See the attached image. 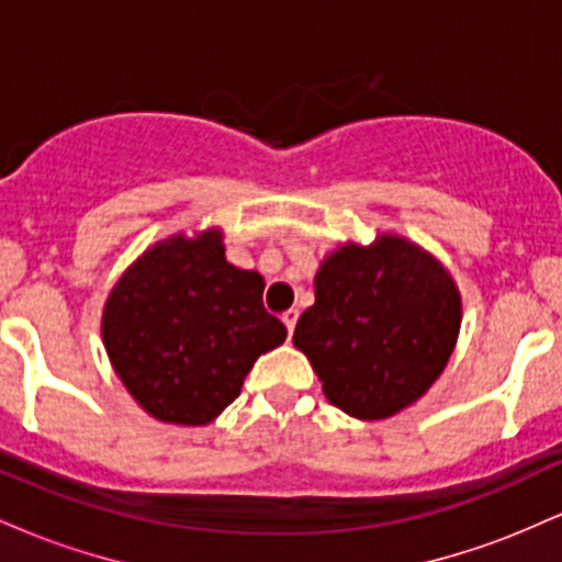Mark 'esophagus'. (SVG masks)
Segmentation results:
<instances>
[{
  "label": "esophagus",
  "instance_id": "34e87169",
  "mask_svg": "<svg viewBox=\"0 0 562 562\" xmlns=\"http://www.w3.org/2000/svg\"><path fill=\"white\" fill-rule=\"evenodd\" d=\"M282 322H285L288 333L293 335V330H295V322H299V312H295V308H290V312L282 314Z\"/></svg>",
  "mask_w": 562,
  "mask_h": 562
}]
</instances>
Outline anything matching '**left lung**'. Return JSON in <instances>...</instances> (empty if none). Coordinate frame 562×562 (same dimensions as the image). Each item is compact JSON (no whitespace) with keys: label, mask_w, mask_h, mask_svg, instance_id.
I'll use <instances>...</instances> for the list:
<instances>
[{"label":"left lung","mask_w":562,"mask_h":562,"mask_svg":"<svg viewBox=\"0 0 562 562\" xmlns=\"http://www.w3.org/2000/svg\"><path fill=\"white\" fill-rule=\"evenodd\" d=\"M460 325L462 295L449 269L409 237L380 232L322 259L293 344L327 402L357 420H385L428 393Z\"/></svg>","instance_id":"1"}]
</instances>
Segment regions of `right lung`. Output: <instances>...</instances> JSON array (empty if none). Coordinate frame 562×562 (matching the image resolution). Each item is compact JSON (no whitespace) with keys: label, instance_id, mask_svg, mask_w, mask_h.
I'll return each mask as SVG.
<instances>
[{"label":"right lung","instance_id":"obj_1","mask_svg":"<svg viewBox=\"0 0 562 562\" xmlns=\"http://www.w3.org/2000/svg\"><path fill=\"white\" fill-rule=\"evenodd\" d=\"M261 293L259 272L227 261L222 227L150 245L102 306V346L128 396L160 423H214L288 338Z\"/></svg>","mask_w":562,"mask_h":562}]
</instances>
